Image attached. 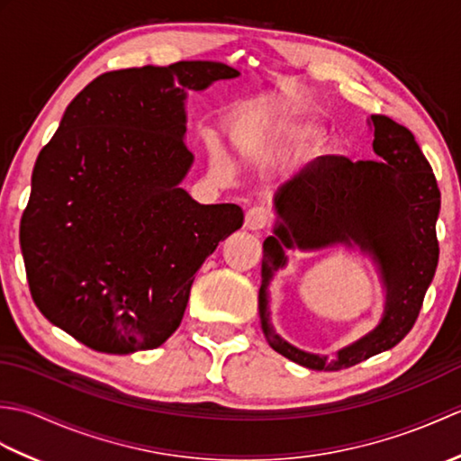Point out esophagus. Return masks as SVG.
<instances>
[{
    "mask_svg": "<svg viewBox=\"0 0 461 461\" xmlns=\"http://www.w3.org/2000/svg\"><path fill=\"white\" fill-rule=\"evenodd\" d=\"M269 215L263 208H251L246 213V230L249 231H259L267 225Z\"/></svg>",
    "mask_w": 461,
    "mask_h": 461,
    "instance_id": "esophagus-1",
    "label": "esophagus"
}]
</instances>
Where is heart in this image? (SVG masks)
<instances>
[{"mask_svg":"<svg viewBox=\"0 0 461 461\" xmlns=\"http://www.w3.org/2000/svg\"><path fill=\"white\" fill-rule=\"evenodd\" d=\"M321 132V126L311 113L299 106H283V109L269 114L267 119L256 122L236 134V146L246 162H259L281 150L295 149ZM212 172L218 176H228L231 164L225 154L218 149L210 150Z\"/></svg>","mask_w":461,"mask_h":461,"instance_id":"heart-1","label":"heart"}]
</instances>
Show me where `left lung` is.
<instances>
[{
  "label": "left lung",
  "instance_id": "1",
  "mask_svg": "<svg viewBox=\"0 0 461 461\" xmlns=\"http://www.w3.org/2000/svg\"><path fill=\"white\" fill-rule=\"evenodd\" d=\"M376 160L321 156L273 195V236L263 241L259 319L269 347L309 370H342L390 350L414 327L438 267L439 190L426 156L406 126L368 119ZM335 245L358 249L375 263L385 291L379 325L335 357L293 348L270 322L268 287L289 250Z\"/></svg>",
  "mask_w": 461,
  "mask_h": 461
}]
</instances>
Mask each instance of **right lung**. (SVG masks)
Instances as JSON below:
<instances>
[{
  "label": "right lung",
  "instance_id": "1",
  "mask_svg": "<svg viewBox=\"0 0 461 461\" xmlns=\"http://www.w3.org/2000/svg\"><path fill=\"white\" fill-rule=\"evenodd\" d=\"M240 71L213 61L96 77L39 152L19 241L43 317L106 355L160 347L180 327L195 273L241 228L236 203L180 188L194 154L185 101Z\"/></svg>",
  "mask_w": 461,
  "mask_h": 461
}]
</instances>
